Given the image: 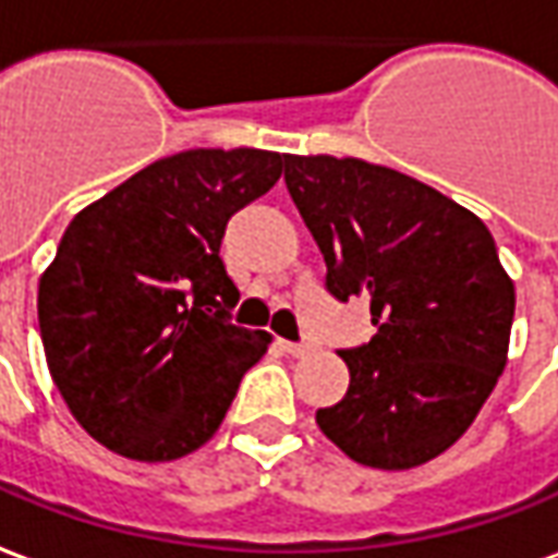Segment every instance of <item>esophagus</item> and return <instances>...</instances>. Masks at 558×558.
<instances>
[{
	"instance_id": "esophagus-1",
	"label": "esophagus",
	"mask_w": 558,
	"mask_h": 558,
	"mask_svg": "<svg viewBox=\"0 0 558 558\" xmlns=\"http://www.w3.org/2000/svg\"><path fill=\"white\" fill-rule=\"evenodd\" d=\"M279 345L286 349L288 355H294V359H301V355H310V352H313V345L310 343H288V340H279Z\"/></svg>"
}]
</instances>
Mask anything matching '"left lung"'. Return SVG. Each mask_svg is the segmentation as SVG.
<instances>
[{
  "instance_id": "1",
  "label": "left lung",
  "mask_w": 558,
  "mask_h": 558,
  "mask_svg": "<svg viewBox=\"0 0 558 558\" xmlns=\"http://www.w3.org/2000/svg\"><path fill=\"white\" fill-rule=\"evenodd\" d=\"M286 184L337 301L371 298V343L343 349L349 389L316 422L352 462L437 459L505 374L513 282L489 228L456 199L359 157L286 155Z\"/></svg>"
}]
</instances>
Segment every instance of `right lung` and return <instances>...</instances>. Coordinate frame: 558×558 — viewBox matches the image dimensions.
<instances>
[{
    "instance_id": "add662e5",
    "label": "right lung",
    "mask_w": 558,
    "mask_h": 558,
    "mask_svg": "<svg viewBox=\"0 0 558 558\" xmlns=\"http://www.w3.org/2000/svg\"><path fill=\"white\" fill-rule=\"evenodd\" d=\"M286 157L191 148L140 169L69 221L38 279V330L78 425L133 462H172L221 425L267 330L230 325V215L267 194Z\"/></svg>"
}]
</instances>
